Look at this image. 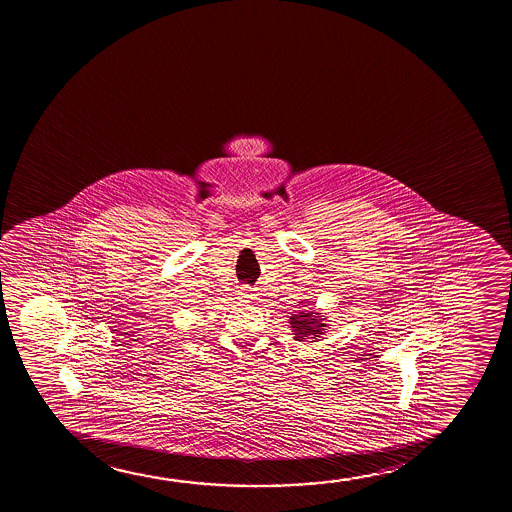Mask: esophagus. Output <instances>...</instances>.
I'll use <instances>...</instances> for the list:
<instances>
[{
    "mask_svg": "<svg viewBox=\"0 0 512 512\" xmlns=\"http://www.w3.org/2000/svg\"><path fill=\"white\" fill-rule=\"evenodd\" d=\"M238 295H239V297H241V299H246V301H250V299H253L252 288L241 287V288H239Z\"/></svg>",
    "mask_w": 512,
    "mask_h": 512,
    "instance_id": "obj_1",
    "label": "esophagus"
}]
</instances>
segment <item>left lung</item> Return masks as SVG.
<instances>
[{
	"label": "left lung",
	"mask_w": 512,
	"mask_h": 512,
	"mask_svg": "<svg viewBox=\"0 0 512 512\" xmlns=\"http://www.w3.org/2000/svg\"><path fill=\"white\" fill-rule=\"evenodd\" d=\"M290 329L294 332L295 341H306L309 343L318 341L323 332L329 329L327 318L320 311H299L297 315L290 316Z\"/></svg>",
	"instance_id": "1"
}]
</instances>
